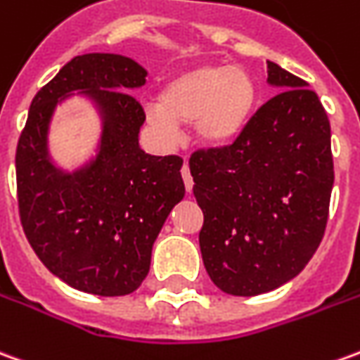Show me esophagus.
Segmentation results:
<instances>
[{
    "label": "esophagus",
    "instance_id": "esophagus-1",
    "mask_svg": "<svg viewBox=\"0 0 360 360\" xmlns=\"http://www.w3.org/2000/svg\"><path fill=\"white\" fill-rule=\"evenodd\" d=\"M181 175H183V181H185V188H187V193H191V191H193V177H191V172H188L187 163L183 165Z\"/></svg>",
    "mask_w": 360,
    "mask_h": 360
}]
</instances>
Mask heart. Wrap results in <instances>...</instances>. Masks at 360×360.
<instances>
[{
    "label": "heart",
    "mask_w": 360,
    "mask_h": 360,
    "mask_svg": "<svg viewBox=\"0 0 360 360\" xmlns=\"http://www.w3.org/2000/svg\"><path fill=\"white\" fill-rule=\"evenodd\" d=\"M257 87L240 66L202 64L173 75L148 107V122L158 136L173 142L177 127L193 124L197 142L206 150L236 144L250 127Z\"/></svg>",
    "instance_id": "1"
}]
</instances>
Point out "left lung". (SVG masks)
Here are the masks:
<instances>
[{
	"mask_svg": "<svg viewBox=\"0 0 360 360\" xmlns=\"http://www.w3.org/2000/svg\"><path fill=\"white\" fill-rule=\"evenodd\" d=\"M275 97L224 150L193 154L188 167L205 214L202 263L220 290L271 292L298 275L316 253L333 188L331 128L318 95L267 62Z\"/></svg>",
	"mask_w": 360,
	"mask_h": 360,
	"instance_id": "1",
	"label": "left lung"
}]
</instances>
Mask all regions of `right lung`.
Segmentation results:
<instances>
[{
  "label": "right lung",
  "instance_id": "add662e5",
  "mask_svg": "<svg viewBox=\"0 0 360 360\" xmlns=\"http://www.w3.org/2000/svg\"><path fill=\"white\" fill-rule=\"evenodd\" d=\"M144 68L122 54L93 52L70 60L31 103L15 169L25 236L50 273L75 290L124 296L150 271L158 233L185 197L177 155L140 148L146 115L130 93ZM82 96L100 119L94 154L74 170L49 152L56 109Z\"/></svg>",
  "mask_w": 360,
  "mask_h": 360
}]
</instances>
